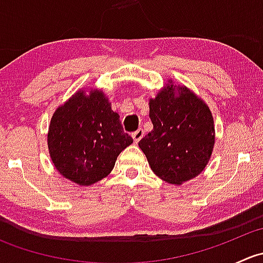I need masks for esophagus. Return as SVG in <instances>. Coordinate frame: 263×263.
I'll return each instance as SVG.
<instances>
[{"label":"esophagus","mask_w":263,"mask_h":263,"mask_svg":"<svg viewBox=\"0 0 263 263\" xmlns=\"http://www.w3.org/2000/svg\"><path fill=\"white\" fill-rule=\"evenodd\" d=\"M142 137H144V129L142 128H139L136 132H134V134H132V139H134L135 144H137V142H139Z\"/></svg>","instance_id":"esophagus-1"}]
</instances>
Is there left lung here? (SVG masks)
Segmentation results:
<instances>
[{"label": "left lung", "mask_w": 263, "mask_h": 263, "mask_svg": "<svg viewBox=\"0 0 263 263\" xmlns=\"http://www.w3.org/2000/svg\"><path fill=\"white\" fill-rule=\"evenodd\" d=\"M153 131L139 142L154 173L172 184L197 177L215 145L214 118L208 104L172 80L148 100Z\"/></svg>", "instance_id": "8db88e82"}]
</instances>
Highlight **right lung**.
I'll list each match as a JSON object with an SVG mask.
<instances>
[{
  "mask_svg": "<svg viewBox=\"0 0 263 263\" xmlns=\"http://www.w3.org/2000/svg\"><path fill=\"white\" fill-rule=\"evenodd\" d=\"M102 90H79L55 109L48 129L50 159L61 176L94 184L115 168L117 156L134 142Z\"/></svg>",
  "mask_w": 263,
  "mask_h": 263,
  "instance_id": "right-lung-1",
  "label": "right lung"
}]
</instances>
